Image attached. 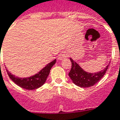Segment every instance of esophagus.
<instances>
[{
  "mask_svg": "<svg viewBox=\"0 0 120 120\" xmlns=\"http://www.w3.org/2000/svg\"><path fill=\"white\" fill-rule=\"evenodd\" d=\"M67 54H66V52H62L60 53L59 56V60H63V59H66L67 57Z\"/></svg>",
  "mask_w": 120,
  "mask_h": 120,
  "instance_id": "1",
  "label": "esophagus"
}]
</instances>
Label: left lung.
Instances as JSON below:
<instances>
[{"label":"left lung","mask_w":120,"mask_h":120,"mask_svg":"<svg viewBox=\"0 0 120 120\" xmlns=\"http://www.w3.org/2000/svg\"><path fill=\"white\" fill-rule=\"evenodd\" d=\"M70 60L72 67L68 75L73 83L81 87H89L96 84L105 75L109 65H107L103 70L93 74L85 71L72 59H70Z\"/></svg>","instance_id":"left-lung-1"}]
</instances>
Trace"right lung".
Returning <instances> with one entry per match:
<instances>
[{"mask_svg": "<svg viewBox=\"0 0 120 120\" xmlns=\"http://www.w3.org/2000/svg\"><path fill=\"white\" fill-rule=\"evenodd\" d=\"M56 62V59L48 64L44 68H43L39 72L33 76L28 78H19L11 74L7 70L9 77L17 85L22 88L27 90H33L37 89L42 86L45 83L48 76L49 74L50 70Z\"/></svg>", "mask_w": 120, "mask_h": 120, "instance_id": "right-lung-1", "label": "right lung"}]
</instances>
